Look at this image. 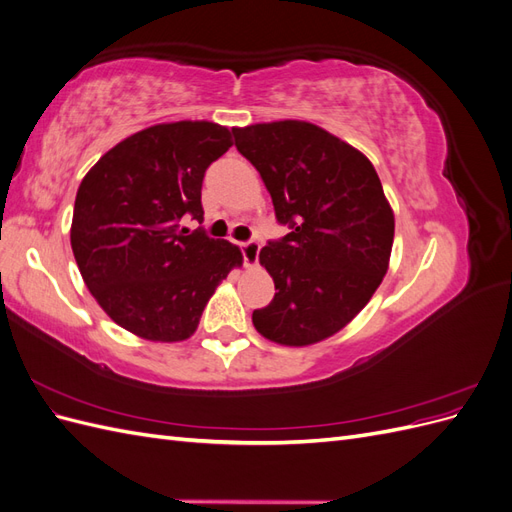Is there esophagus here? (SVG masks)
<instances>
[{"label": "esophagus", "mask_w": 512, "mask_h": 512, "mask_svg": "<svg viewBox=\"0 0 512 512\" xmlns=\"http://www.w3.org/2000/svg\"><path fill=\"white\" fill-rule=\"evenodd\" d=\"M241 254L245 267H256L258 265V254H260V243L258 241H245L241 243Z\"/></svg>", "instance_id": "obj_1"}]
</instances>
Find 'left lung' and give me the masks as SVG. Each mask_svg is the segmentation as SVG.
<instances>
[{
    "mask_svg": "<svg viewBox=\"0 0 512 512\" xmlns=\"http://www.w3.org/2000/svg\"><path fill=\"white\" fill-rule=\"evenodd\" d=\"M290 232L260 250L275 284L256 331L282 346L322 342L361 312L389 269L395 215L374 164L314 123L232 128Z\"/></svg>",
    "mask_w": 512,
    "mask_h": 512,
    "instance_id": "obj_1",
    "label": "left lung"
}]
</instances>
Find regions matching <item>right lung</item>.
Segmentation results:
<instances>
[{"mask_svg": "<svg viewBox=\"0 0 512 512\" xmlns=\"http://www.w3.org/2000/svg\"><path fill=\"white\" fill-rule=\"evenodd\" d=\"M232 147L211 121L158 123L91 166L74 200L70 243L83 280L104 312L149 342L194 335L207 301L241 267L237 245L203 228L205 170Z\"/></svg>", "mask_w": 512, "mask_h": 512, "instance_id": "right-lung-1", "label": "right lung"}]
</instances>
